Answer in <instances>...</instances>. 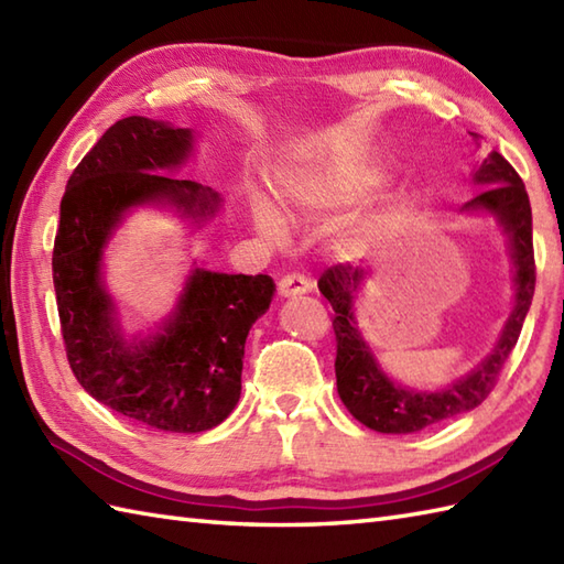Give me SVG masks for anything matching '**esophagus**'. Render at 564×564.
Wrapping results in <instances>:
<instances>
[{
	"label": "esophagus",
	"instance_id": "esophagus-1",
	"mask_svg": "<svg viewBox=\"0 0 564 564\" xmlns=\"http://www.w3.org/2000/svg\"><path fill=\"white\" fill-rule=\"evenodd\" d=\"M313 291V283H310L305 275L301 273H285L279 281V293L283 297H295V295H305Z\"/></svg>",
	"mask_w": 564,
	"mask_h": 564
}]
</instances>
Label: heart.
I'll use <instances>...</instances> for the list:
<instances>
[{
    "mask_svg": "<svg viewBox=\"0 0 564 564\" xmlns=\"http://www.w3.org/2000/svg\"><path fill=\"white\" fill-rule=\"evenodd\" d=\"M380 184L382 176L370 164L337 160L289 166L275 176L279 196L303 218H322V215L351 208L378 191ZM251 213H254L257 230L271 242H281L285 235L281 213L263 196L251 198Z\"/></svg>",
    "mask_w": 564,
    "mask_h": 564,
    "instance_id": "1",
    "label": "heart"
}]
</instances>
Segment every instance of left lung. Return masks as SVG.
I'll use <instances>...</instances> for the list:
<instances>
[{
    "label": "left lung",
    "mask_w": 564,
    "mask_h": 564,
    "mask_svg": "<svg viewBox=\"0 0 564 564\" xmlns=\"http://www.w3.org/2000/svg\"><path fill=\"white\" fill-rule=\"evenodd\" d=\"M473 178L475 184L487 188H482L473 200H467L463 210L495 215L501 230L509 235L517 303H513L492 354L460 380L434 392L398 386L378 366L373 351H370V346L356 327L354 301L358 289H361V281L366 279V271L354 269L349 263H337V267L322 273L317 281L319 293L327 297L334 310L332 327L337 334L334 370H337L339 398L358 422L380 431V434H414V431L446 422V419L465 414L475 410L477 404H482V400L497 386L499 370L513 346H517L523 319L529 315L535 291L533 218L529 194H525V186L517 170L499 152H489V158L480 164Z\"/></svg>",
    "instance_id": "left-lung-1"
}]
</instances>
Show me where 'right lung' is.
<instances>
[{"label": "right lung", "instance_id": "right-lung-1", "mask_svg": "<svg viewBox=\"0 0 564 564\" xmlns=\"http://www.w3.org/2000/svg\"><path fill=\"white\" fill-rule=\"evenodd\" d=\"M194 150V130L128 116L72 172L53 249L59 327L72 373L94 400L172 434L225 422L242 392L251 325L267 313L271 275L194 269L174 313L150 337L128 339L101 279L104 247L138 206H172L196 225L223 198L170 174Z\"/></svg>", "mask_w": 564, "mask_h": 564}]
</instances>
